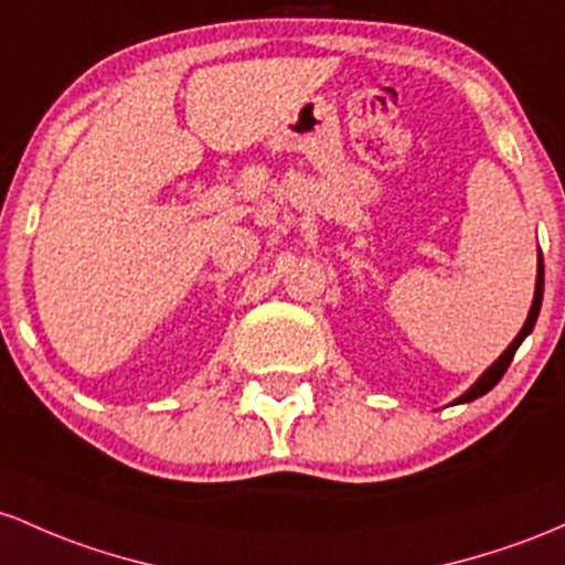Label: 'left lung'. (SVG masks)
I'll list each match as a JSON object with an SVG mask.
<instances>
[{"instance_id": "8db88e82", "label": "left lung", "mask_w": 565, "mask_h": 565, "mask_svg": "<svg viewBox=\"0 0 565 565\" xmlns=\"http://www.w3.org/2000/svg\"><path fill=\"white\" fill-rule=\"evenodd\" d=\"M542 296H544V264H542V256H539V269H536V290H534V301H531L529 317H525V322H523L521 333H518L515 339H512V344L507 347V350H504L502 354H499V360H497V363H493L491 367H488V371L483 373V376H480L478 382H475V384L470 386V390L465 392V395H461V397H456L454 403H470V401H475V397H483L488 390H493V386L499 384V379L504 376V371H507V367H510L512 358H515L518 347L523 344V339H525V335H529L531 331H534V326H536V317H539V309H542Z\"/></svg>"}]
</instances>
